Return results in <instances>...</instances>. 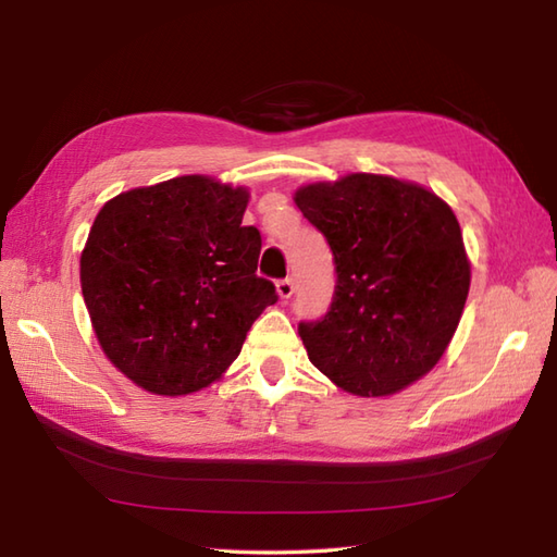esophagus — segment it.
<instances>
[{
	"instance_id": "esophagus-1",
	"label": "esophagus",
	"mask_w": 557,
	"mask_h": 557,
	"mask_svg": "<svg viewBox=\"0 0 557 557\" xmlns=\"http://www.w3.org/2000/svg\"><path fill=\"white\" fill-rule=\"evenodd\" d=\"M277 294L282 299H289L292 294H294V282H292V277H285V280H277Z\"/></svg>"
}]
</instances>
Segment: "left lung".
<instances>
[{
	"instance_id": "left-lung-1",
	"label": "left lung",
	"mask_w": 557,
	"mask_h": 557,
	"mask_svg": "<svg viewBox=\"0 0 557 557\" xmlns=\"http://www.w3.org/2000/svg\"><path fill=\"white\" fill-rule=\"evenodd\" d=\"M335 260L323 318L299 323L309 359L359 397L405 389L441 361L469 294L461 230L445 200L383 174L309 184L294 196Z\"/></svg>"
}]
</instances>
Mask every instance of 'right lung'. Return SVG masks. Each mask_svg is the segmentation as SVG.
<instances>
[{"label": "right lung", "instance_id": "right-lung-1", "mask_svg": "<svg viewBox=\"0 0 557 557\" xmlns=\"http://www.w3.org/2000/svg\"><path fill=\"white\" fill-rule=\"evenodd\" d=\"M246 188L188 174L108 200L81 289L108 359L148 393L188 395L227 371L275 285L258 277Z\"/></svg>", "mask_w": 557, "mask_h": 557}]
</instances>
